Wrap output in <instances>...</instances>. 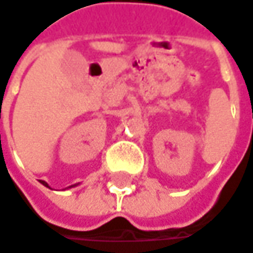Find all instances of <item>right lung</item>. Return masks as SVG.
Instances as JSON below:
<instances>
[{
  "mask_svg": "<svg viewBox=\"0 0 253 253\" xmlns=\"http://www.w3.org/2000/svg\"><path fill=\"white\" fill-rule=\"evenodd\" d=\"M42 184H44L45 187H48V186H47V183H45V181H42Z\"/></svg>",
  "mask_w": 253,
  "mask_h": 253,
  "instance_id": "obj_1",
  "label": "right lung"
}]
</instances>
